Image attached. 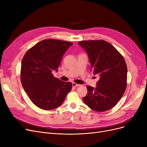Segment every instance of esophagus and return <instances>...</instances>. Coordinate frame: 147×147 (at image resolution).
Returning <instances> with one entry per match:
<instances>
[{"label": "esophagus", "mask_w": 147, "mask_h": 147, "mask_svg": "<svg viewBox=\"0 0 147 147\" xmlns=\"http://www.w3.org/2000/svg\"><path fill=\"white\" fill-rule=\"evenodd\" d=\"M72 86H73V87H77V86H80V84L73 82L72 83Z\"/></svg>", "instance_id": "obj_1"}]
</instances>
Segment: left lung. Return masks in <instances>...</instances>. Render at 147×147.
I'll return each instance as SVG.
<instances>
[{
	"mask_svg": "<svg viewBox=\"0 0 147 147\" xmlns=\"http://www.w3.org/2000/svg\"><path fill=\"white\" fill-rule=\"evenodd\" d=\"M78 44L88 53L91 68L100 78L96 88L87 86L83 102L96 112L112 109L127 86V65L123 56L112 44L103 40H84Z\"/></svg>",
	"mask_w": 147,
	"mask_h": 147,
	"instance_id": "8db88e82",
	"label": "left lung"
}]
</instances>
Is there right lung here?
Returning a JSON list of instances; mask_svg holds the SVG:
<instances>
[{"label":"right lung","instance_id":"right-lung-1","mask_svg":"<svg viewBox=\"0 0 147 147\" xmlns=\"http://www.w3.org/2000/svg\"><path fill=\"white\" fill-rule=\"evenodd\" d=\"M73 43L49 38L28 50L21 67V82L30 100L38 108L50 110L59 107L72 90L71 82L54 77L64 54Z\"/></svg>","mask_w":147,"mask_h":147}]
</instances>
